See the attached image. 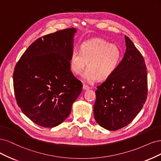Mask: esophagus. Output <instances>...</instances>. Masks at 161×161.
Wrapping results in <instances>:
<instances>
[{"label":"esophagus","instance_id":"1","mask_svg":"<svg viewBox=\"0 0 161 161\" xmlns=\"http://www.w3.org/2000/svg\"><path fill=\"white\" fill-rule=\"evenodd\" d=\"M83 89L85 90H88L90 89V87L86 84H84V85H83Z\"/></svg>","mask_w":161,"mask_h":161}]
</instances>
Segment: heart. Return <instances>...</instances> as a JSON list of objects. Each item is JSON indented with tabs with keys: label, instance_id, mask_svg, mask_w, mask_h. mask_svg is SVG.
<instances>
[{
	"label": "heart",
	"instance_id": "b5f03b06",
	"mask_svg": "<svg viewBox=\"0 0 161 161\" xmlns=\"http://www.w3.org/2000/svg\"><path fill=\"white\" fill-rule=\"evenodd\" d=\"M121 49L102 39H92L81 43L79 50L71 51L69 57L71 70L80 75L87 65L83 75L87 82L106 80L118 69L122 61ZM88 64H86V62Z\"/></svg>",
	"mask_w": 161,
	"mask_h": 161
}]
</instances>
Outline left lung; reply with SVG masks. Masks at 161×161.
<instances>
[{
	"mask_svg": "<svg viewBox=\"0 0 161 161\" xmlns=\"http://www.w3.org/2000/svg\"><path fill=\"white\" fill-rule=\"evenodd\" d=\"M125 41L126 52L118 69L96 91L95 120L108 130H117L130 123L147 97V71L143 56L126 35Z\"/></svg>",
	"mask_w": 161,
	"mask_h": 161,
	"instance_id": "obj_1",
	"label": "left lung"
}]
</instances>
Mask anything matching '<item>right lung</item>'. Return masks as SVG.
<instances>
[{
	"label": "right lung",
	"instance_id": "obj_1",
	"mask_svg": "<svg viewBox=\"0 0 161 161\" xmlns=\"http://www.w3.org/2000/svg\"><path fill=\"white\" fill-rule=\"evenodd\" d=\"M77 30L58 31L37 39L25 51L13 73L14 95L24 114L39 126L53 128L68 117L81 94L69 57Z\"/></svg>",
	"mask_w": 161,
	"mask_h": 161
}]
</instances>
